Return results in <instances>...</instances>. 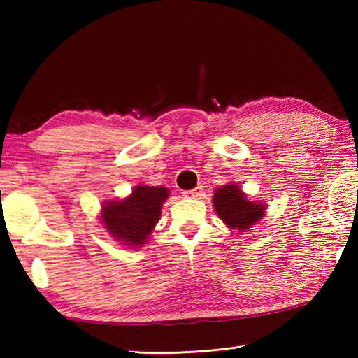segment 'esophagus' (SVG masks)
<instances>
[{"instance_id":"1","label":"esophagus","mask_w":358,"mask_h":358,"mask_svg":"<svg viewBox=\"0 0 358 358\" xmlns=\"http://www.w3.org/2000/svg\"><path fill=\"white\" fill-rule=\"evenodd\" d=\"M201 195H203V187L201 186L191 189V191L183 192V196H186V199H201Z\"/></svg>"}]
</instances>
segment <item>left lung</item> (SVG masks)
Wrapping results in <instances>:
<instances>
[{"label":"left lung","mask_w":358,"mask_h":358,"mask_svg":"<svg viewBox=\"0 0 358 358\" xmlns=\"http://www.w3.org/2000/svg\"><path fill=\"white\" fill-rule=\"evenodd\" d=\"M214 208L227 227L240 232L249 231L266 214V204L250 201L234 183L215 189Z\"/></svg>","instance_id":"8db88e82"}]
</instances>
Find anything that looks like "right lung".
Here are the masks:
<instances>
[{
    "instance_id": "obj_1",
    "label": "right lung",
    "mask_w": 358,
    "mask_h": 358,
    "mask_svg": "<svg viewBox=\"0 0 358 358\" xmlns=\"http://www.w3.org/2000/svg\"><path fill=\"white\" fill-rule=\"evenodd\" d=\"M169 196L167 187L135 186L124 200L106 201L101 223L110 237L124 246L140 248L146 243L162 215V204Z\"/></svg>"
}]
</instances>
